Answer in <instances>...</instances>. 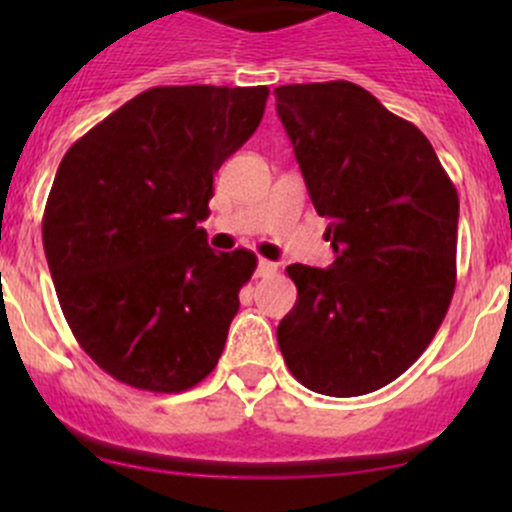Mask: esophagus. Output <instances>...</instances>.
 I'll list each match as a JSON object with an SVG mask.
<instances>
[{
	"instance_id": "34e87169",
	"label": "esophagus",
	"mask_w": 512,
	"mask_h": 512,
	"mask_svg": "<svg viewBox=\"0 0 512 512\" xmlns=\"http://www.w3.org/2000/svg\"><path fill=\"white\" fill-rule=\"evenodd\" d=\"M277 272V265L270 260H260L257 262V277H272Z\"/></svg>"
}]
</instances>
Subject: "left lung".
<instances>
[{
	"label": "left lung",
	"mask_w": 512,
	"mask_h": 512,
	"mask_svg": "<svg viewBox=\"0 0 512 512\" xmlns=\"http://www.w3.org/2000/svg\"><path fill=\"white\" fill-rule=\"evenodd\" d=\"M334 262L289 265L297 302L277 327L294 379L361 396L399 379L441 327L456 289L458 193L428 138L352 81L277 86Z\"/></svg>",
	"instance_id": "1"
}]
</instances>
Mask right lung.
Returning a JSON list of instances; mask_svg holds the SVG:
<instances>
[{"label": "right lung", "mask_w": 512, "mask_h": 512, "mask_svg": "<svg viewBox=\"0 0 512 512\" xmlns=\"http://www.w3.org/2000/svg\"><path fill=\"white\" fill-rule=\"evenodd\" d=\"M267 86H156L66 151L44 208L61 312L133 389L178 394L218 364L257 257L198 227L213 175L260 126Z\"/></svg>", "instance_id": "1"}]
</instances>
